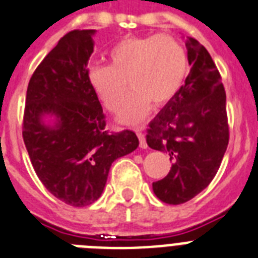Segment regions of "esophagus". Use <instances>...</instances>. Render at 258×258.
Returning a JSON list of instances; mask_svg holds the SVG:
<instances>
[{
  "label": "esophagus",
  "mask_w": 258,
  "mask_h": 258,
  "mask_svg": "<svg viewBox=\"0 0 258 258\" xmlns=\"http://www.w3.org/2000/svg\"><path fill=\"white\" fill-rule=\"evenodd\" d=\"M136 135H138V138H139L140 148L146 150V148H147V142H146V136H144V134L142 133V131H139V130H136Z\"/></svg>",
  "instance_id": "obj_1"
}]
</instances>
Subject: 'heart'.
I'll return each instance as SVG.
<instances>
[{
  "mask_svg": "<svg viewBox=\"0 0 258 258\" xmlns=\"http://www.w3.org/2000/svg\"><path fill=\"white\" fill-rule=\"evenodd\" d=\"M110 64H94L87 78L104 107L116 112L122 107L127 83L133 89L119 112L123 124H138L155 104L171 102L189 73L187 50L167 34L125 37L108 51Z\"/></svg>",
  "mask_w": 258,
  "mask_h": 258,
  "instance_id": "heart-1",
  "label": "heart"
}]
</instances>
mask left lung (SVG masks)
Wrapping results in <instances>:
<instances>
[{
  "label": "left lung",
  "instance_id": "left-lung-1",
  "mask_svg": "<svg viewBox=\"0 0 258 258\" xmlns=\"http://www.w3.org/2000/svg\"><path fill=\"white\" fill-rule=\"evenodd\" d=\"M190 71L184 86L151 120L147 144L168 152L172 167L152 183L167 204H183L200 194L216 175L229 140L227 96L221 77L204 46L185 41Z\"/></svg>",
  "mask_w": 258,
  "mask_h": 258
}]
</instances>
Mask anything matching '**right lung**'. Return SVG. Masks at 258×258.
Masks as SVG:
<instances>
[{
  "label": "right lung",
  "instance_id": "1",
  "mask_svg": "<svg viewBox=\"0 0 258 258\" xmlns=\"http://www.w3.org/2000/svg\"><path fill=\"white\" fill-rule=\"evenodd\" d=\"M95 30L62 37L30 78L24 142L37 176L73 207L100 198L111 164L139 146L135 133L108 134L103 110L87 78Z\"/></svg>",
  "mask_w": 258,
  "mask_h": 258
}]
</instances>
